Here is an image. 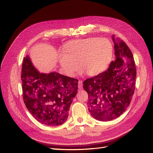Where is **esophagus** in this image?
I'll list each match as a JSON object with an SVG mask.
<instances>
[{"label": "esophagus", "instance_id": "1", "mask_svg": "<svg viewBox=\"0 0 153 153\" xmlns=\"http://www.w3.org/2000/svg\"><path fill=\"white\" fill-rule=\"evenodd\" d=\"M82 83H83V81L82 80H79L78 82V89H81L82 88Z\"/></svg>", "mask_w": 153, "mask_h": 153}]
</instances>
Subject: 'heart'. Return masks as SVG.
I'll list each match as a JSON object with an SVG mask.
<instances>
[{"mask_svg": "<svg viewBox=\"0 0 153 153\" xmlns=\"http://www.w3.org/2000/svg\"><path fill=\"white\" fill-rule=\"evenodd\" d=\"M113 47L105 38H91L71 41L59 55V62L66 75L73 77L81 69L94 76L104 72L112 61Z\"/></svg>", "mask_w": 153, "mask_h": 153, "instance_id": "obj_1", "label": "heart"}]
</instances>
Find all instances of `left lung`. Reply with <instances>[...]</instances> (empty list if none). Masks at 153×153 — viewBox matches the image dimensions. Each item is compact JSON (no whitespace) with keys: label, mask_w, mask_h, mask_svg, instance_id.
Segmentation results:
<instances>
[{"label":"left lung","mask_w":153,"mask_h":153,"mask_svg":"<svg viewBox=\"0 0 153 153\" xmlns=\"http://www.w3.org/2000/svg\"><path fill=\"white\" fill-rule=\"evenodd\" d=\"M112 39L115 61L107 70L83 82L89 112L101 121L120 116L129 105L135 87L137 69L131 51L119 38L113 36Z\"/></svg>","instance_id":"left-lung-1"}]
</instances>
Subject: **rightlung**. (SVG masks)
<instances>
[{
	"mask_svg": "<svg viewBox=\"0 0 153 153\" xmlns=\"http://www.w3.org/2000/svg\"><path fill=\"white\" fill-rule=\"evenodd\" d=\"M23 99L33 117L47 126L65 122L78 90V80L57 73H39L28 56L22 67Z\"/></svg>",
	"mask_w": 153,
	"mask_h": 153,
	"instance_id": "1",
	"label": "right lung"
}]
</instances>
